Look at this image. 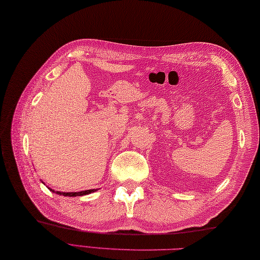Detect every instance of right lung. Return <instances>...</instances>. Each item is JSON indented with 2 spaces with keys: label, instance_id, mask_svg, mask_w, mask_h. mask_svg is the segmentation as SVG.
<instances>
[{
  "label": "right lung",
  "instance_id": "add662e5",
  "mask_svg": "<svg viewBox=\"0 0 260 260\" xmlns=\"http://www.w3.org/2000/svg\"><path fill=\"white\" fill-rule=\"evenodd\" d=\"M95 189H87V190H82V192H75V193H60V192H55V190H52V192H55L56 194H60L63 195V197H81V195H86L94 192Z\"/></svg>",
  "mask_w": 260,
  "mask_h": 260
}]
</instances>
